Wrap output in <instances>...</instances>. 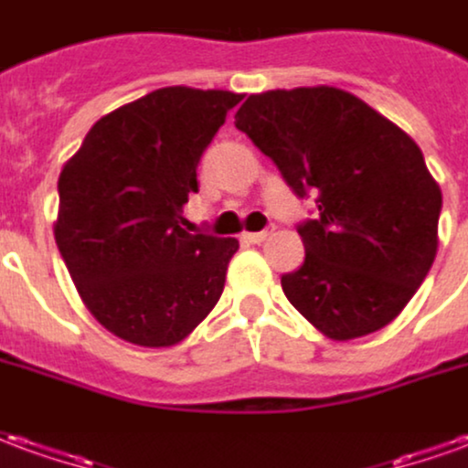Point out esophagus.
I'll list each match as a JSON object with an SVG mask.
<instances>
[{
  "label": "esophagus",
  "instance_id": "esophagus-1",
  "mask_svg": "<svg viewBox=\"0 0 468 468\" xmlns=\"http://www.w3.org/2000/svg\"><path fill=\"white\" fill-rule=\"evenodd\" d=\"M271 233H273V228H268V230H261V233H245L243 240H245V243H250V245H261Z\"/></svg>",
  "mask_w": 468,
  "mask_h": 468
}]
</instances>
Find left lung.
<instances>
[{
    "mask_svg": "<svg viewBox=\"0 0 468 468\" xmlns=\"http://www.w3.org/2000/svg\"><path fill=\"white\" fill-rule=\"evenodd\" d=\"M235 126L316 205L299 225L302 268L281 276L293 309L339 342L390 324L439 248L441 189L418 144L329 86L248 96Z\"/></svg>",
    "mask_w": 468,
    "mask_h": 468,
    "instance_id": "obj_1",
    "label": "left lung"
}]
</instances>
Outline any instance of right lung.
I'll return each instance as SVG.
<instances>
[{"instance_id":"1","label":"right lung","mask_w":468,"mask_h":468,"mask_svg":"<svg viewBox=\"0 0 468 468\" xmlns=\"http://www.w3.org/2000/svg\"><path fill=\"white\" fill-rule=\"evenodd\" d=\"M240 98L152 90L96 121L60 172L58 250L90 314L132 345H177L223 293L238 240L189 233L182 205Z\"/></svg>"}]
</instances>
